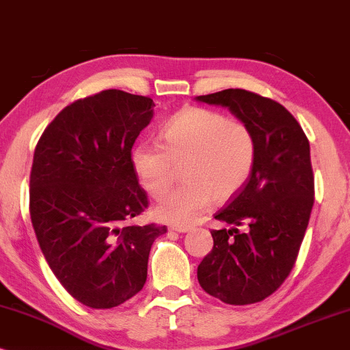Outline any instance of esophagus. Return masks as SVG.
I'll return each instance as SVG.
<instances>
[{"label":"esophagus","instance_id":"obj_1","mask_svg":"<svg viewBox=\"0 0 350 350\" xmlns=\"http://www.w3.org/2000/svg\"><path fill=\"white\" fill-rule=\"evenodd\" d=\"M170 230L171 232H179V234H185V232L190 230V227L183 226V224H172V226H170Z\"/></svg>","mask_w":350,"mask_h":350}]
</instances>
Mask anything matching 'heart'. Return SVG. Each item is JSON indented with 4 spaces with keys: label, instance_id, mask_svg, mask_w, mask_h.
<instances>
[{
    "label": "heart",
    "instance_id": "1",
    "mask_svg": "<svg viewBox=\"0 0 350 350\" xmlns=\"http://www.w3.org/2000/svg\"><path fill=\"white\" fill-rule=\"evenodd\" d=\"M161 146L142 144L133 153L139 180L153 198H161L185 165L186 184L157 204L163 221L193 222L213 198L226 202L248 183L258 158V139L250 124L204 107L180 110L161 131Z\"/></svg>",
    "mask_w": 350,
    "mask_h": 350
}]
</instances>
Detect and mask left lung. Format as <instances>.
Returning a JSON list of instances; mask_svg holds the SVG:
<instances>
[{
	"label": "left lung",
	"instance_id": "8db88e82",
	"mask_svg": "<svg viewBox=\"0 0 350 350\" xmlns=\"http://www.w3.org/2000/svg\"><path fill=\"white\" fill-rule=\"evenodd\" d=\"M197 99L229 107L258 139L248 183L216 213L234 227L211 232L198 283L226 304H254L283 285L304 240L315 193L309 139L285 107L256 92L224 90Z\"/></svg>",
	"mask_w": 350,
	"mask_h": 350
}]
</instances>
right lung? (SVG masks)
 I'll return each instance as SVG.
<instances>
[{
    "instance_id": "1",
    "label": "right lung",
    "mask_w": 350,
    "mask_h": 350,
    "mask_svg": "<svg viewBox=\"0 0 350 350\" xmlns=\"http://www.w3.org/2000/svg\"><path fill=\"white\" fill-rule=\"evenodd\" d=\"M153 100L105 90L65 107L35 147L30 217L51 270L91 309L131 299L147 280L153 241L166 226H124L148 208L133 146Z\"/></svg>"
}]
</instances>
